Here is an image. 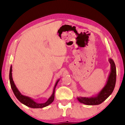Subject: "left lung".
Returning <instances> with one entry per match:
<instances>
[{
	"instance_id": "obj_1",
	"label": "left lung",
	"mask_w": 125,
	"mask_h": 125,
	"mask_svg": "<svg viewBox=\"0 0 125 125\" xmlns=\"http://www.w3.org/2000/svg\"><path fill=\"white\" fill-rule=\"evenodd\" d=\"M111 66V71L106 84L95 97H77L80 102L87 105H97L101 104L108 98L113 91L116 82V67L115 63L112 59H109Z\"/></svg>"
}]
</instances>
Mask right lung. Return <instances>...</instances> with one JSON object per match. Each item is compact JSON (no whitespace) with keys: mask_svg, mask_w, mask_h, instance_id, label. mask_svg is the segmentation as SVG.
I'll list each match as a JSON object with an SVG mask.
<instances>
[{"mask_svg":"<svg viewBox=\"0 0 125 125\" xmlns=\"http://www.w3.org/2000/svg\"><path fill=\"white\" fill-rule=\"evenodd\" d=\"M10 84H11V86L12 88V90L14 93V94L17 99L21 102V103L23 104L24 105H26L27 106H28L31 108H42V107L47 106L49 105L52 103L53 101L54 98V91H55V88L56 86H57L58 83H59V80H58L57 82L56 83V84L54 85V89H53V92L51 96L48 98V100H47V102H45V103H37L36 102L33 100H32V98H31L30 97L25 96V95H22L20 92L19 91L18 88H16V85H15L14 82L13 81L12 77V66H11L10 70Z\"/></svg>","mask_w":125,"mask_h":125,"instance_id":"obj_1","label":"right lung"}]
</instances>
